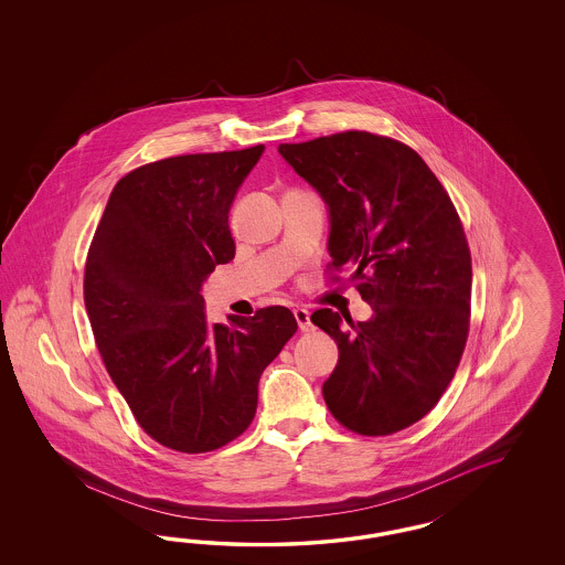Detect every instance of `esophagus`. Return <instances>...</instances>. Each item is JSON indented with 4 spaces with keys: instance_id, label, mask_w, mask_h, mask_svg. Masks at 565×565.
<instances>
[{
    "instance_id": "34e87169",
    "label": "esophagus",
    "mask_w": 565,
    "mask_h": 565,
    "mask_svg": "<svg viewBox=\"0 0 565 565\" xmlns=\"http://www.w3.org/2000/svg\"><path fill=\"white\" fill-rule=\"evenodd\" d=\"M294 317H296V323H298V329H300L302 333L312 331V323H310V312H308L307 308H294Z\"/></svg>"
}]
</instances>
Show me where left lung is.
I'll return each mask as SVG.
<instances>
[{
    "instance_id": "1",
    "label": "left lung",
    "mask_w": 565,
    "mask_h": 565,
    "mask_svg": "<svg viewBox=\"0 0 565 565\" xmlns=\"http://www.w3.org/2000/svg\"><path fill=\"white\" fill-rule=\"evenodd\" d=\"M279 154L329 213L331 267L352 269L369 321L319 308L310 321L340 359L323 383L327 408L360 435H390L439 402L462 359L472 263L458 211L411 147L340 132Z\"/></svg>"
}]
</instances>
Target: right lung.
I'll list each match as a JSON object with an SVG mask.
<instances>
[{
	"label": "right lung",
	"instance_id": "right-lung-1",
	"mask_svg": "<svg viewBox=\"0 0 565 565\" xmlns=\"http://www.w3.org/2000/svg\"><path fill=\"white\" fill-rule=\"evenodd\" d=\"M263 151L182 154L126 173L88 248L85 307L105 369L142 430L175 451L242 435L258 379L298 329L286 307L211 326L201 294L236 255L230 209Z\"/></svg>",
	"mask_w": 565,
	"mask_h": 565
}]
</instances>
